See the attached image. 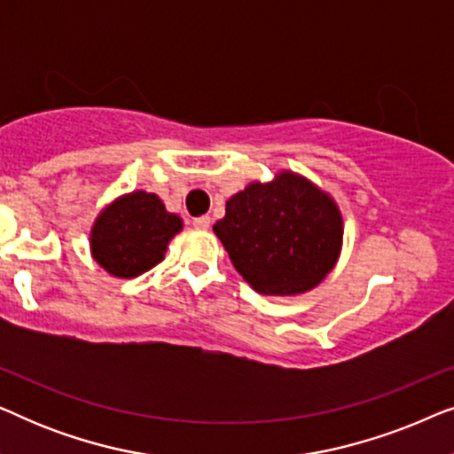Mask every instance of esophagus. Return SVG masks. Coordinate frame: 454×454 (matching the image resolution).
<instances>
[{
    "label": "esophagus",
    "mask_w": 454,
    "mask_h": 454,
    "mask_svg": "<svg viewBox=\"0 0 454 454\" xmlns=\"http://www.w3.org/2000/svg\"><path fill=\"white\" fill-rule=\"evenodd\" d=\"M192 225H194L196 229H202V231H207V229L210 227V216H207V215L196 216V219L192 221Z\"/></svg>",
    "instance_id": "esophagus-1"
}]
</instances>
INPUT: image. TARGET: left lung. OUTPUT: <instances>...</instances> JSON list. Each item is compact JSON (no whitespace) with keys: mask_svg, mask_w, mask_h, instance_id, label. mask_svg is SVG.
Segmentation results:
<instances>
[{"mask_svg":"<svg viewBox=\"0 0 454 454\" xmlns=\"http://www.w3.org/2000/svg\"><path fill=\"white\" fill-rule=\"evenodd\" d=\"M213 229L235 270L264 295H295L318 285L337 262L343 238L334 202L294 173L229 198Z\"/></svg>","mask_w":454,"mask_h":454,"instance_id":"8db88e82","label":"left lung"}]
</instances>
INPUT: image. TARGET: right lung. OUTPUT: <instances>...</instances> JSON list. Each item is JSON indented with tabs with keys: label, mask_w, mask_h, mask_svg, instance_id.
<instances>
[{
	"label": "right lung",
	"mask_w": 454,
	"mask_h": 454,
	"mask_svg": "<svg viewBox=\"0 0 454 454\" xmlns=\"http://www.w3.org/2000/svg\"><path fill=\"white\" fill-rule=\"evenodd\" d=\"M182 229L154 194L134 192L111 204L92 227V254L111 275L129 278L163 260L167 244Z\"/></svg>",
	"instance_id": "1"
}]
</instances>
